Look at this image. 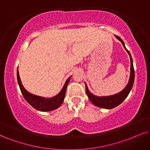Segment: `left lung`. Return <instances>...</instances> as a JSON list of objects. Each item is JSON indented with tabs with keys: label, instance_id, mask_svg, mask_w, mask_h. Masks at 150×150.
Masks as SVG:
<instances>
[{
	"label": "left lung",
	"instance_id": "obj_1",
	"mask_svg": "<svg viewBox=\"0 0 150 150\" xmlns=\"http://www.w3.org/2000/svg\"><path fill=\"white\" fill-rule=\"evenodd\" d=\"M115 38L117 39L118 40H120V42L122 44L124 48L127 51V52L129 53V57H130L131 60V73H130V77H129V80L127 85L126 86L124 89L122 90L121 92H120L119 93L115 94V95H112L110 96H103V97H98V96H95V95L90 92L89 89H88V86L86 84V90L87 95L88 96V98L90 100V101L93 103L94 105L96 106L99 107V108H106V109H111L117 106L118 105H120V103H122V101L125 100V99L127 97V96L129 95V92H130L131 90H132L133 85H134V65H133V60L132 58V55H131L130 53L128 50L127 49V48L125 47V43H124L123 40H122L120 37L117 35H115Z\"/></svg>",
	"mask_w": 150,
	"mask_h": 150
}]
</instances>
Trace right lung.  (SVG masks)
Segmentation results:
<instances>
[{"label": "right lung", "instance_id": "obj_1", "mask_svg": "<svg viewBox=\"0 0 150 150\" xmlns=\"http://www.w3.org/2000/svg\"><path fill=\"white\" fill-rule=\"evenodd\" d=\"M16 75H17V81L18 86H19L20 90H21V92L23 96L24 99L33 108H35L36 110L42 112L51 111V110H55V109L59 108L61 106V104L63 103L64 97H65L67 87L70 79L71 77V76H69V78L67 79L63 88H62L61 91L59 92L58 95L51 98H45L31 94L24 88L23 86L22 85L21 79H20L18 69Z\"/></svg>", "mask_w": 150, "mask_h": 150}]
</instances>
